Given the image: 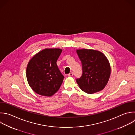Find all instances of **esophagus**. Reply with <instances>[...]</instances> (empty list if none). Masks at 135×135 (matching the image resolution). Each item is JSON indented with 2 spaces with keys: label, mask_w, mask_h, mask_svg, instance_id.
Segmentation results:
<instances>
[{
  "label": "esophagus",
  "mask_w": 135,
  "mask_h": 135,
  "mask_svg": "<svg viewBox=\"0 0 135 135\" xmlns=\"http://www.w3.org/2000/svg\"><path fill=\"white\" fill-rule=\"evenodd\" d=\"M73 75V72H70V73H69V74H68V76H72Z\"/></svg>",
  "instance_id": "obj_1"
}]
</instances>
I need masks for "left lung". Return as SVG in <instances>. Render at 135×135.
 <instances>
[{"instance_id":"8db88e82","label":"left lung","mask_w":135,"mask_h":135,"mask_svg":"<svg viewBox=\"0 0 135 135\" xmlns=\"http://www.w3.org/2000/svg\"><path fill=\"white\" fill-rule=\"evenodd\" d=\"M76 52L82 67V75L76 79L80 89L89 94L102 90L107 85L111 73L108 59L96 50L83 49Z\"/></svg>"}]
</instances>
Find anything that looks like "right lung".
I'll use <instances>...</instances> for the list:
<instances>
[{"label":"right lung","mask_w":135,"mask_h":135,"mask_svg":"<svg viewBox=\"0 0 135 135\" xmlns=\"http://www.w3.org/2000/svg\"><path fill=\"white\" fill-rule=\"evenodd\" d=\"M62 52L59 49H45L29 62L26 76L30 86L37 94L52 96L60 89L64 78L57 64Z\"/></svg>","instance_id":"right-lung-1"}]
</instances>
